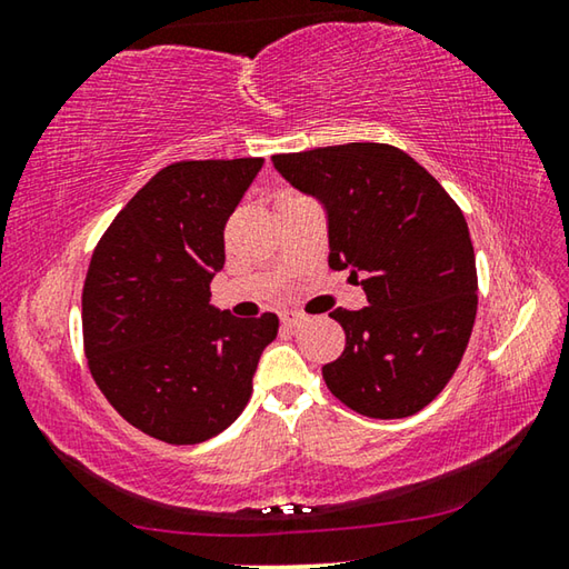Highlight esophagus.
I'll list each match as a JSON object with an SVG mask.
<instances>
[{"instance_id": "1", "label": "esophagus", "mask_w": 569, "mask_h": 569, "mask_svg": "<svg viewBox=\"0 0 569 569\" xmlns=\"http://www.w3.org/2000/svg\"><path fill=\"white\" fill-rule=\"evenodd\" d=\"M303 321H306V316H301V313H283L281 316V323L286 326V329H298V326H303Z\"/></svg>"}]
</instances>
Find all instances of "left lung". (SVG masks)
<instances>
[{
	"label": "left lung",
	"instance_id": "8db88e82",
	"mask_svg": "<svg viewBox=\"0 0 569 569\" xmlns=\"http://www.w3.org/2000/svg\"><path fill=\"white\" fill-rule=\"evenodd\" d=\"M329 213V266L361 276V311L336 308L346 346L323 366L336 399L371 419L435 401L465 356L477 316V263L465 213L407 152L346 142L273 156Z\"/></svg>",
	"mask_w": 569,
	"mask_h": 569
}]
</instances>
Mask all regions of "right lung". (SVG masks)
Instances as JSON below:
<instances>
[{
	"instance_id": "right-lung-1",
	"label": "right lung",
	"mask_w": 569,
	"mask_h": 569,
	"mask_svg": "<svg viewBox=\"0 0 569 569\" xmlns=\"http://www.w3.org/2000/svg\"><path fill=\"white\" fill-rule=\"evenodd\" d=\"M263 158L180 160L134 192L94 248L82 339L94 383L152 439L200 445L246 409L278 316L210 306L223 230Z\"/></svg>"
}]
</instances>
